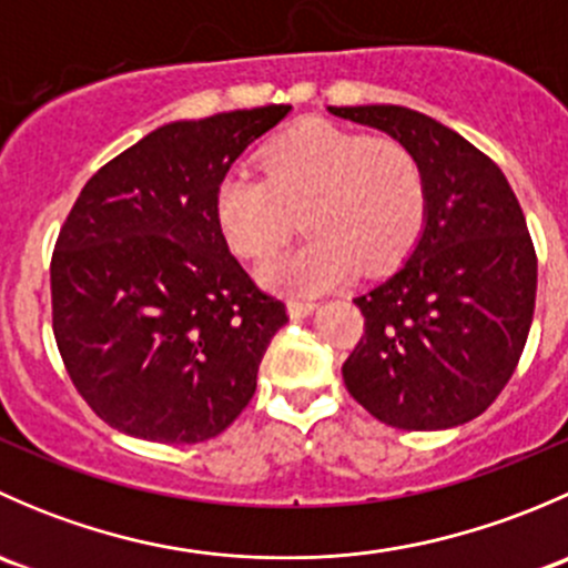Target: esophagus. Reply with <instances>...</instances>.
<instances>
[{"label": "esophagus", "mask_w": 568, "mask_h": 568, "mask_svg": "<svg viewBox=\"0 0 568 568\" xmlns=\"http://www.w3.org/2000/svg\"><path fill=\"white\" fill-rule=\"evenodd\" d=\"M313 311H316V302H311V300H296V296H291V300H288V313H291V318H305V316H311Z\"/></svg>", "instance_id": "1"}]
</instances>
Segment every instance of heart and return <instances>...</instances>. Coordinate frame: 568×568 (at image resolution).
I'll return each instance as SVG.
<instances>
[{
    "instance_id": "b5f03b06",
    "label": "heart",
    "mask_w": 568,
    "mask_h": 568,
    "mask_svg": "<svg viewBox=\"0 0 568 568\" xmlns=\"http://www.w3.org/2000/svg\"><path fill=\"white\" fill-rule=\"evenodd\" d=\"M257 168L261 178H222L214 220L236 255L266 261L300 214L311 236L263 268L268 283L329 288L357 266L365 274L398 266L420 242L428 181L400 140L307 120L266 142Z\"/></svg>"
}]
</instances>
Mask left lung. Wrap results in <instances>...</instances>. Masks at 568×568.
Listing matches in <instances>:
<instances>
[{"label": "left lung", "instance_id": "8db88e82", "mask_svg": "<svg viewBox=\"0 0 568 568\" xmlns=\"http://www.w3.org/2000/svg\"><path fill=\"white\" fill-rule=\"evenodd\" d=\"M412 148L428 220L409 261L357 296L365 332L343 382L404 432L462 426L508 385L536 307V250L503 170L448 125L406 106H329Z\"/></svg>", "mask_w": 568, "mask_h": 568}]
</instances>
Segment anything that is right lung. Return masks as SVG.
Here are the masks:
<instances>
[{
  "mask_svg": "<svg viewBox=\"0 0 568 568\" xmlns=\"http://www.w3.org/2000/svg\"><path fill=\"white\" fill-rule=\"evenodd\" d=\"M288 104L178 120L79 192L51 255V329L68 376L118 432L192 445L250 404L288 321L231 255L214 194Z\"/></svg>",
  "mask_w": 568,
  "mask_h": 568,
  "instance_id": "obj_1",
  "label": "right lung"
}]
</instances>
